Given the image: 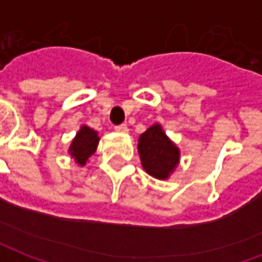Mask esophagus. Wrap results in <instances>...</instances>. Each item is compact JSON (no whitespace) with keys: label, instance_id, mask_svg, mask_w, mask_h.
<instances>
[{"label":"esophagus","instance_id":"obj_1","mask_svg":"<svg viewBox=\"0 0 262 262\" xmlns=\"http://www.w3.org/2000/svg\"><path fill=\"white\" fill-rule=\"evenodd\" d=\"M115 130L119 132V133H127L129 129H127V126L126 125H118V126H115Z\"/></svg>","mask_w":262,"mask_h":262}]
</instances>
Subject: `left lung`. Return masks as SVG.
<instances>
[{"instance_id":"8db88e82","label":"left lung","mask_w":262,"mask_h":262,"mask_svg":"<svg viewBox=\"0 0 262 262\" xmlns=\"http://www.w3.org/2000/svg\"><path fill=\"white\" fill-rule=\"evenodd\" d=\"M137 151L143 170L157 180H168L181 157L180 148L165 135L160 123H154L140 135Z\"/></svg>"}]
</instances>
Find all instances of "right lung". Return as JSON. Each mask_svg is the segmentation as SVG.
Returning a JSON list of instances; mask_svg holds the SVG:
<instances>
[{"label": "right lung", "mask_w": 262, "mask_h": 262, "mask_svg": "<svg viewBox=\"0 0 262 262\" xmlns=\"http://www.w3.org/2000/svg\"><path fill=\"white\" fill-rule=\"evenodd\" d=\"M98 143H99L98 132L88 127L86 125H82L80 130L77 132L74 139L71 140L69 154L71 156V159H74L77 164L84 167L90 157L97 151Z\"/></svg>", "instance_id": "right-lung-1"}]
</instances>
